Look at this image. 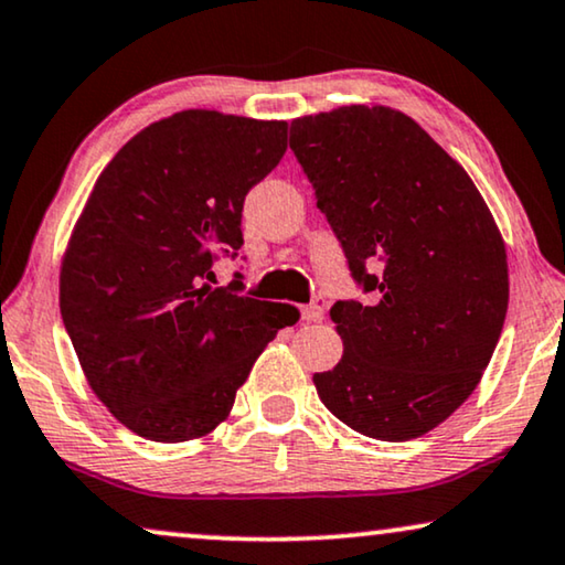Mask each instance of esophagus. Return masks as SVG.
I'll return each mask as SVG.
<instances>
[{
	"label": "esophagus",
	"instance_id": "esophagus-1",
	"mask_svg": "<svg viewBox=\"0 0 565 565\" xmlns=\"http://www.w3.org/2000/svg\"><path fill=\"white\" fill-rule=\"evenodd\" d=\"M323 308H327V298H313L311 306H306L300 316H303V321H321L323 319Z\"/></svg>",
	"mask_w": 565,
	"mask_h": 565
}]
</instances>
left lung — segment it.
I'll return each mask as SVG.
<instances>
[{
	"label": "left lung",
	"instance_id": "8db88e82",
	"mask_svg": "<svg viewBox=\"0 0 565 565\" xmlns=\"http://www.w3.org/2000/svg\"><path fill=\"white\" fill-rule=\"evenodd\" d=\"M290 149L370 306L337 300L344 342L316 373L339 422L383 443L443 424L504 329L507 246L466 169L408 115L347 105L290 122Z\"/></svg>",
	"mask_w": 565,
	"mask_h": 565
}]
</instances>
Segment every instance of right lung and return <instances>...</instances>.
<instances>
[{"label": "right lung", "mask_w": 565, "mask_h": 565, "mask_svg": "<svg viewBox=\"0 0 565 565\" xmlns=\"http://www.w3.org/2000/svg\"><path fill=\"white\" fill-rule=\"evenodd\" d=\"M288 122L182 110L115 153L61 262V319L84 375L120 424L188 443L226 419L285 303L213 288L242 249L244 198L280 164Z\"/></svg>", "instance_id": "1"}]
</instances>
